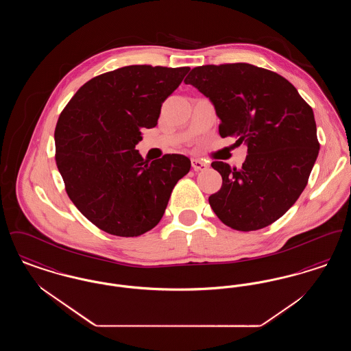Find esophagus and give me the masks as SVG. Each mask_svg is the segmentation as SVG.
<instances>
[{
  "label": "esophagus",
  "mask_w": 351,
  "mask_h": 351,
  "mask_svg": "<svg viewBox=\"0 0 351 351\" xmlns=\"http://www.w3.org/2000/svg\"><path fill=\"white\" fill-rule=\"evenodd\" d=\"M191 163H192V168L195 171H205L206 168L209 167L208 163H205L202 159H192Z\"/></svg>",
  "instance_id": "1"
}]
</instances>
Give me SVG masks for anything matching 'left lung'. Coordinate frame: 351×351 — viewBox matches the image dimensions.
Returning a JSON list of instances; mask_svg holds the SVG:
<instances>
[{
    "instance_id": "left-lung-1",
    "label": "left lung",
    "mask_w": 351,
    "mask_h": 351,
    "mask_svg": "<svg viewBox=\"0 0 351 351\" xmlns=\"http://www.w3.org/2000/svg\"><path fill=\"white\" fill-rule=\"evenodd\" d=\"M184 83L213 102L222 138L247 146L241 168L212 163L222 176L209 196L213 212L238 232L271 225L300 197L317 159L312 108L283 76L249 63L195 67Z\"/></svg>"
}]
</instances>
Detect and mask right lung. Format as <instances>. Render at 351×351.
Returning <instances> with one entry per match:
<instances>
[{
  "label": "right lung",
  "instance_id": "obj_1",
  "mask_svg": "<svg viewBox=\"0 0 351 351\" xmlns=\"http://www.w3.org/2000/svg\"><path fill=\"white\" fill-rule=\"evenodd\" d=\"M189 67L128 66L99 75L75 93L55 128V160L68 197L99 229L138 237L163 217L171 192L189 172L179 154L143 160L135 145L156 126L162 104Z\"/></svg>",
  "mask_w": 351,
  "mask_h": 351
}]
</instances>
